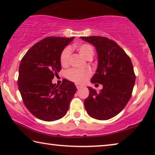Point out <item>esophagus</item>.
Returning a JSON list of instances; mask_svg holds the SVG:
<instances>
[{
  "instance_id": "obj_1",
  "label": "esophagus",
  "mask_w": 155,
  "mask_h": 155,
  "mask_svg": "<svg viewBox=\"0 0 155 155\" xmlns=\"http://www.w3.org/2000/svg\"><path fill=\"white\" fill-rule=\"evenodd\" d=\"M75 86H76V87H77V89H82V88L83 87V86H82V85H79V84H75Z\"/></svg>"
}]
</instances>
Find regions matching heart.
Segmentation results:
<instances>
[{
  "label": "heart",
  "instance_id": "obj_1",
  "mask_svg": "<svg viewBox=\"0 0 155 155\" xmlns=\"http://www.w3.org/2000/svg\"><path fill=\"white\" fill-rule=\"evenodd\" d=\"M75 47L78 50L80 54L87 59H91L94 56V51L91 45L87 44H82L75 45ZM71 57V48H65L60 54V63L61 66H66L69 64ZM91 75V71L88 69H78V68H71L66 71V76L68 80L78 84H82L87 81Z\"/></svg>",
  "mask_w": 155,
  "mask_h": 155
}]
</instances>
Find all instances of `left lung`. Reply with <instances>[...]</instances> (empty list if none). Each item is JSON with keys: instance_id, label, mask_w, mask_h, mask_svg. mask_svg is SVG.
Returning <instances> with one entry per match:
<instances>
[{"instance_id": "1", "label": "left lung", "mask_w": 155, "mask_h": 155, "mask_svg": "<svg viewBox=\"0 0 155 155\" xmlns=\"http://www.w3.org/2000/svg\"><path fill=\"white\" fill-rule=\"evenodd\" d=\"M96 47L97 68L91 80L101 84L97 93L88 87L89 95L84 102L88 114L97 120H108L117 115L130 101L136 76L130 57L115 41L104 37H81Z\"/></svg>"}]
</instances>
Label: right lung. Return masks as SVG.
Wrapping results in <instances>:
<instances>
[{
    "label": "right lung",
    "instance_id": "right-lung-1",
    "mask_svg": "<svg viewBox=\"0 0 155 155\" xmlns=\"http://www.w3.org/2000/svg\"><path fill=\"white\" fill-rule=\"evenodd\" d=\"M74 39L48 37L35 44L21 59L17 84L23 103L35 117L54 121L65 115L77 91L74 83L52 80L61 69L60 54Z\"/></svg>",
    "mask_w": 155,
    "mask_h": 155
}]
</instances>
